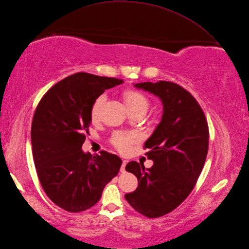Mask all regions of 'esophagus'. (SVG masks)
Instances as JSON below:
<instances>
[{
	"label": "esophagus",
	"instance_id": "34e87169",
	"mask_svg": "<svg viewBox=\"0 0 249 249\" xmlns=\"http://www.w3.org/2000/svg\"><path fill=\"white\" fill-rule=\"evenodd\" d=\"M126 163H128V161L126 160H123V165H121V168H120V172L121 173H124L125 172V166Z\"/></svg>",
	"mask_w": 249,
	"mask_h": 249
}]
</instances>
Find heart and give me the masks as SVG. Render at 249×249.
<instances>
[{"label":"heart","instance_id":"b5f03b06","mask_svg":"<svg viewBox=\"0 0 249 249\" xmlns=\"http://www.w3.org/2000/svg\"><path fill=\"white\" fill-rule=\"evenodd\" d=\"M107 100V95L106 93L99 95L95 99L94 104L90 108V117L94 121L98 120L100 117L101 108L105 106ZM124 101L126 107L131 113L136 112H147L150 107L149 99L143 94L137 92V90H126L124 93ZM139 135L136 132H115L111 138V143L118 151L123 153H126L132 149L133 144L139 142Z\"/></svg>","mask_w":249,"mask_h":249}]
</instances>
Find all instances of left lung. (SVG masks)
<instances>
[{
    "instance_id": "obj_1",
    "label": "left lung",
    "mask_w": 249,
    "mask_h": 249,
    "mask_svg": "<svg viewBox=\"0 0 249 249\" xmlns=\"http://www.w3.org/2000/svg\"><path fill=\"white\" fill-rule=\"evenodd\" d=\"M134 87L160 97V123L144 142L154 165L130 161L125 170L135 175L138 187L124 196L139 213L153 219L171 212L195 188L208 153L209 129L201 106L187 89L170 81L142 82Z\"/></svg>"
}]
</instances>
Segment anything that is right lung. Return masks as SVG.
I'll use <instances>...</instances> for the list:
<instances>
[{
	"label": "right lung",
	"mask_w": 249,
	"mask_h": 249,
	"mask_svg": "<svg viewBox=\"0 0 249 249\" xmlns=\"http://www.w3.org/2000/svg\"><path fill=\"white\" fill-rule=\"evenodd\" d=\"M124 80L77 72L42 97L32 124L33 156L40 184L52 201L69 212H81L99 201L121 160L107 151L81 150L92 121L95 99Z\"/></svg>",
	"instance_id": "right-lung-1"
}]
</instances>
